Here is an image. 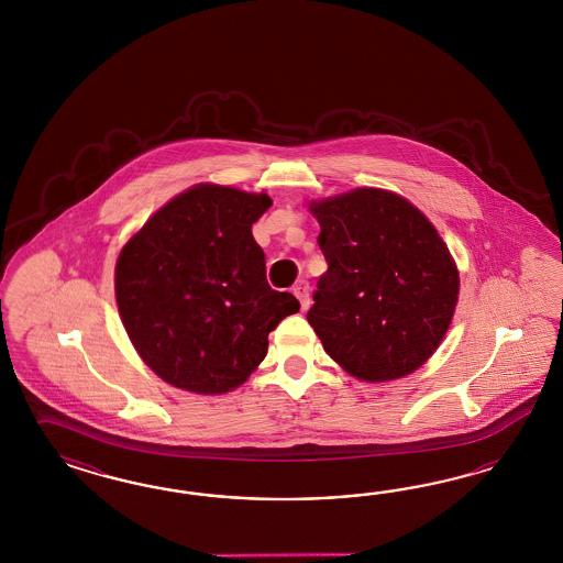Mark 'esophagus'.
Wrapping results in <instances>:
<instances>
[{"label":"esophagus","instance_id":"1","mask_svg":"<svg viewBox=\"0 0 563 563\" xmlns=\"http://www.w3.org/2000/svg\"><path fill=\"white\" fill-rule=\"evenodd\" d=\"M292 292H295V297L299 299L301 309H303V311L309 309V303H311V299H309V283H307V280H299V283L292 287Z\"/></svg>","mask_w":563,"mask_h":563}]
</instances>
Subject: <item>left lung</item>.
<instances>
[{
  "label": "left lung",
  "instance_id": "left-lung-1",
  "mask_svg": "<svg viewBox=\"0 0 563 563\" xmlns=\"http://www.w3.org/2000/svg\"><path fill=\"white\" fill-rule=\"evenodd\" d=\"M311 210L328 264L307 322L358 379L409 375L433 355L459 301V271L435 227L405 198L361 188Z\"/></svg>",
  "mask_w": 563,
  "mask_h": 563
}]
</instances>
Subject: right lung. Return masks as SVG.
<instances>
[{
    "instance_id": "1",
    "label": "right lung",
    "mask_w": 563,
    "mask_h": 563,
    "mask_svg": "<svg viewBox=\"0 0 563 563\" xmlns=\"http://www.w3.org/2000/svg\"><path fill=\"white\" fill-rule=\"evenodd\" d=\"M266 194L196 186L163 206L121 250V322L154 374L189 393H229L268 353V334L299 309L266 280L252 224Z\"/></svg>"
}]
</instances>
